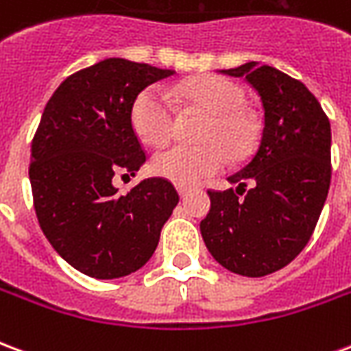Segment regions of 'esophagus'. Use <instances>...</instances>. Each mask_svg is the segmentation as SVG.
<instances>
[{"instance_id": "34e87169", "label": "esophagus", "mask_w": 351, "mask_h": 351, "mask_svg": "<svg viewBox=\"0 0 351 351\" xmlns=\"http://www.w3.org/2000/svg\"><path fill=\"white\" fill-rule=\"evenodd\" d=\"M178 195H180V197H186V195H188V188H182V186H178Z\"/></svg>"}]
</instances>
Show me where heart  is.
<instances>
[{"instance_id": "obj_1", "label": "heart", "mask_w": 351, "mask_h": 351, "mask_svg": "<svg viewBox=\"0 0 351 351\" xmlns=\"http://www.w3.org/2000/svg\"><path fill=\"white\" fill-rule=\"evenodd\" d=\"M178 92L188 107L208 114L199 131L203 143L171 146L154 156L150 167L154 175L176 186H193L218 173L228 156L243 158L250 152L258 138V122L244 107L243 88L233 80L201 75L182 82ZM131 125L145 145H165L175 131V112L167 93L160 86H148L138 93L131 107Z\"/></svg>"}]
</instances>
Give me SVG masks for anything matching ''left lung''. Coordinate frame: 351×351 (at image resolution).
I'll return each instance as SVG.
<instances>
[{
    "label": "left lung",
    "instance_id": "obj_1",
    "mask_svg": "<svg viewBox=\"0 0 351 351\" xmlns=\"http://www.w3.org/2000/svg\"><path fill=\"white\" fill-rule=\"evenodd\" d=\"M220 73L244 77L258 92L263 133L252 160L228 176L237 190L208 191L201 235L221 267L258 278L291 263L314 233L331 184V123L301 80L271 65Z\"/></svg>",
    "mask_w": 351,
    "mask_h": 351
}]
</instances>
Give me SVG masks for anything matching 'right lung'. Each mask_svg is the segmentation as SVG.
<instances>
[{"label": "right lung", "mask_w": 351, "mask_h": 351, "mask_svg": "<svg viewBox=\"0 0 351 351\" xmlns=\"http://www.w3.org/2000/svg\"><path fill=\"white\" fill-rule=\"evenodd\" d=\"M175 71L107 58L58 86L32 143L29 182L37 220L52 248L82 274L110 280L152 258L178 203L165 178H146L125 195L112 178L146 161L131 125L133 101Z\"/></svg>", "instance_id": "1"}]
</instances>
